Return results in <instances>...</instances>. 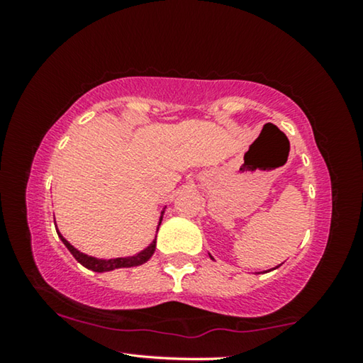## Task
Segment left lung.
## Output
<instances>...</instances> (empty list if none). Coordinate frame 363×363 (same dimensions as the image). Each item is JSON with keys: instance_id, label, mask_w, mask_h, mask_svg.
Segmentation results:
<instances>
[{"instance_id": "obj_1", "label": "left lung", "mask_w": 363, "mask_h": 363, "mask_svg": "<svg viewBox=\"0 0 363 363\" xmlns=\"http://www.w3.org/2000/svg\"><path fill=\"white\" fill-rule=\"evenodd\" d=\"M210 257H211V259H213V256H210ZM280 266H281V264H279V266H277V267H280ZM277 267H274V269H277Z\"/></svg>"}]
</instances>
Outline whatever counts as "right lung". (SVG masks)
Listing matches in <instances>:
<instances>
[{"instance_id": "right-lung-1", "label": "right lung", "mask_w": 363, "mask_h": 363, "mask_svg": "<svg viewBox=\"0 0 363 363\" xmlns=\"http://www.w3.org/2000/svg\"><path fill=\"white\" fill-rule=\"evenodd\" d=\"M164 210H167V206L163 208L162 214H160V220H158V227L160 224H162V219H163V214H164ZM54 224H56V219H54ZM157 227V230H158ZM57 230V235L60 240H62V243L67 247V250L70 251V253L73 255V257L82 264V266H84L86 269L89 270H94V272H108V270H115V269H123V267H136V266H143V264H145L147 261L150 259V257L153 256V253H155V247H157V238L153 240L149 247H145L143 251H139V253L133 255V256H126V257H112V259H102V257H94V256H89L86 253H82V251L77 250L73 245H70L69 242L65 240V238L62 237V233Z\"/></svg>"}]
</instances>
